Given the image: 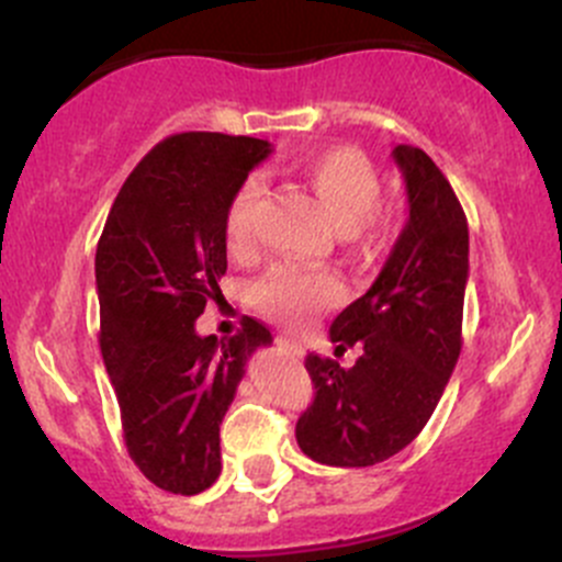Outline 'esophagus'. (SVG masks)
<instances>
[{"label": "esophagus", "mask_w": 562, "mask_h": 562, "mask_svg": "<svg viewBox=\"0 0 562 562\" xmlns=\"http://www.w3.org/2000/svg\"><path fill=\"white\" fill-rule=\"evenodd\" d=\"M277 345H280V348L285 350L288 356H293V359H302V356H304V348H302V345L296 342V339H291V337H280V339H277Z\"/></svg>", "instance_id": "obj_1"}]
</instances>
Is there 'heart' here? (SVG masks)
Wrapping results in <instances>:
<instances>
[{
    "mask_svg": "<svg viewBox=\"0 0 562 562\" xmlns=\"http://www.w3.org/2000/svg\"><path fill=\"white\" fill-rule=\"evenodd\" d=\"M302 173L350 245L378 247L386 241L391 214L378 203L383 190L381 173L364 151L353 146H328L302 162ZM258 201V179L241 181L228 201L223 234L231 255H247L252 249ZM249 299L266 317L296 328L342 302V285L328 271L277 266L255 282Z\"/></svg>",
    "mask_w": 562,
    "mask_h": 562,
    "instance_id": "1",
    "label": "heart"
}]
</instances>
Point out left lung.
I'll use <instances>...</instances> for the list:
<instances>
[{
	"label": "left lung",
	"mask_w": 562,
	"mask_h": 562,
	"mask_svg": "<svg viewBox=\"0 0 562 562\" xmlns=\"http://www.w3.org/2000/svg\"><path fill=\"white\" fill-rule=\"evenodd\" d=\"M411 217L370 291L334 317V353L359 345L353 367L310 353L313 402L299 449L334 468H370L405 449L443 396L462 350L468 217L427 151L394 146Z\"/></svg>",
	"instance_id": "8db88e82"
}]
</instances>
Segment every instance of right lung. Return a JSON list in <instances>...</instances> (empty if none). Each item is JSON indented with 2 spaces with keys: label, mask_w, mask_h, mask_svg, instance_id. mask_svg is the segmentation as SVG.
<instances>
[{
  "label": "right lung",
  "mask_w": 562,
  "mask_h": 562,
  "mask_svg": "<svg viewBox=\"0 0 562 562\" xmlns=\"http://www.w3.org/2000/svg\"><path fill=\"white\" fill-rule=\"evenodd\" d=\"M269 140L179 133L160 140L119 190L94 255L100 353L116 391L127 454L173 495L217 481L220 424L249 356L271 342L255 317L234 337H198L223 302L225 209Z\"/></svg>",
  "instance_id": "obj_1"
}]
</instances>
